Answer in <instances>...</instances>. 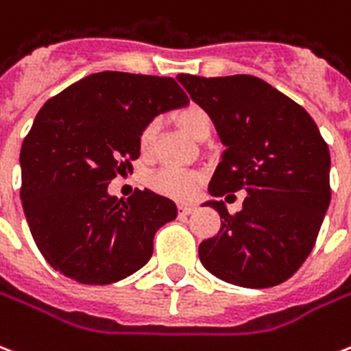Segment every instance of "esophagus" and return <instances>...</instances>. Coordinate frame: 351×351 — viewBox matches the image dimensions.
<instances>
[{
  "mask_svg": "<svg viewBox=\"0 0 351 351\" xmlns=\"http://www.w3.org/2000/svg\"><path fill=\"white\" fill-rule=\"evenodd\" d=\"M178 211H180V215H189V213H193V211H195V206L178 204Z\"/></svg>",
  "mask_w": 351,
  "mask_h": 351,
  "instance_id": "1",
  "label": "esophagus"
}]
</instances>
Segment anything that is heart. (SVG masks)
<instances>
[{
	"mask_svg": "<svg viewBox=\"0 0 351 351\" xmlns=\"http://www.w3.org/2000/svg\"><path fill=\"white\" fill-rule=\"evenodd\" d=\"M176 125L184 130V132L191 138V140L204 141L210 136L211 130V119L204 108H200L197 104H189L184 106L176 112L175 116ZM156 134V123L149 121L145 127L141 128L140 136H138V147H140L141 154L151 151L152 140ZM147 184L158 191V193L171 197V199H191L200 186V176L197 173H187V171L178 169H160L152 173L147 178Z\"/></svg>",
	"mask_w": 351,
	"mask_h": 351,
	"instance_id": "1",
	"label": "heart"
}]
</instances>
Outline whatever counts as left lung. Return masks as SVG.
I'll list each match as a JSON object with an SVG mask.
<instances>
[{"instance_id": "8db88e82", "label": "left lung", "mask_w": 351, "mask_h": 351, "mask_svg": "<svg viewBox=\"0 0 351 351\" xmlns=\"http://www.w3.org/2000/svg\"><path fill=\"white\" fill-rule=\"evenodd\" d=\"M176 79L208 112L226 147L210 195L248 193L234 215L223 200L202 204L217 210L223 221L215 237L200 243V261L213 276L239 287L285 282L315 247L331 200L330 149L317 123L252 75L180 73Z\"/></svg>"}]
</instances>
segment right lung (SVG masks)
Listing matches in <instances>:
<instances>
[{"label":"right lung","mask_w":351,"mask_h":351,"mask_svg":"<svg viewBox=\"0 0 351 351\" xmlns=\"http://www.w3.org/2000/svg\"><path fill=\"white\" fill-rule=\"evenodd\" d=\"M189 103L171 77L101 71L40 108L21 143V204L45 261L86 285L130 276L151 259L160 226L176 204L151 189L127 200L106 187L132 171L141 128Z\"/></svg>","instance_id":"obj_1"}]
</instances>
